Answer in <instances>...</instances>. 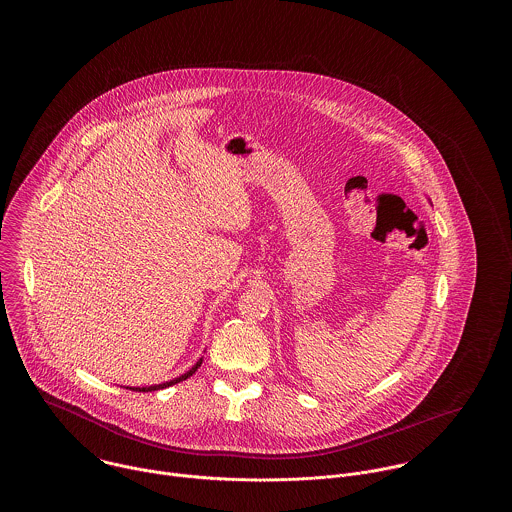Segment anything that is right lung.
Listing matches in <instances>:
<instances>
[{
	"instance_id": "add662e5",
	"label": "right lung",
	"mask_w": 512,
	"mask_h": 512,
	"mask_svg": "<svg viewBox=\"0 0 512 512\" xmlns=\"http://www.w3.org/2000/svg\"><path fill=\"white\" fill-rule=\"evenodd\" d=\"M203 363V359H199L197 363H195L186 374H182V376H178V378H174L171 382H165V384H159V386H149V388H130L132 391H155V390H163V388H169V386H174V384H178V382H182V380H186V378H190L192 374H194L195 370L201 366Z\"/></svg>"
}]
</instances>
